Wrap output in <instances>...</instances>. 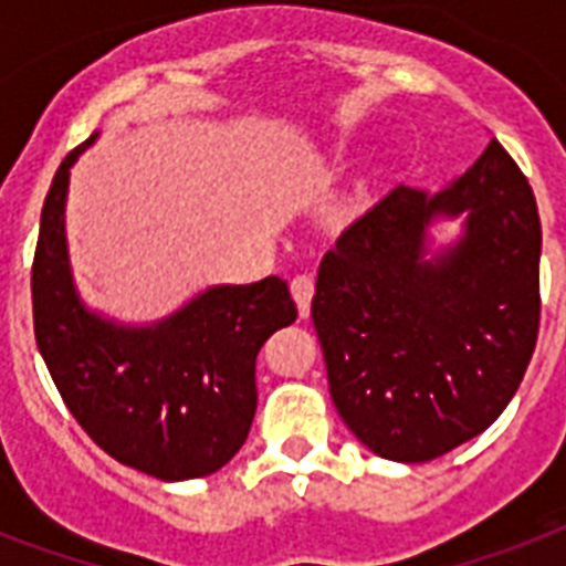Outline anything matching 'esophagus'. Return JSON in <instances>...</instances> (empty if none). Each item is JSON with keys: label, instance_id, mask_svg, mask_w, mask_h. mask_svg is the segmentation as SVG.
<instances>
[{"label": "esophagus", "instance_id": "34e87169", "mask_svg": "<svg viewBox=\"0 0 566 566\" xmlns=\"http://www.w3.org/2000/svg\"><path fill=\"white\" fill-rule=\"evenodd\" d=\"M291 293L296 298V307H298V316H307L311 314V298H314V275H296L291 282Z\"/></svg>", "mask_w": 566, "mask_h": 566}]
</instances>
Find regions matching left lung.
Returning a JSON list of instances; mask_svg holds the SVG:
<instances>
[{
    "mask_svg": "<svg viewBox=\"0 0 566 566\" xmlns=\"http://www.w3.org/2000/svg\"><path fill=\"white\" fill-rule=\"evenodd\" d=\"M436 213H468L467 235L424 262ZM311 319L331 401L378 457L430 462L494 424L541 325V218L506 148L433 197H380L323 255Z\"/></svg>",
    "mask_w": 566,
    "mask_h": 566,
    "instance_id": "8db88e82",
    "label": "left lung"
}]
</instances>
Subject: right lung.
<instances>
[{"instance_id":"obj_1","label":"right lung","mask_w":566,"mask_h":566,"mask_svg":"<svg viewBox=\"0 0 566 566\" xmlns=\"http://www.w3.org/2000/svg\"><path fill=\"white\" fill-rule=\"evenodd\" d=\"M95 136L60 163L40 214L31 302L34 337L60 398L92 442L156 480L214 474L247 442L255 416V357L296 319L287 282L220 284L182 311L124 328L90 314L69 275L63 203L69 168Z\"/></svg>"}]
</instances>
